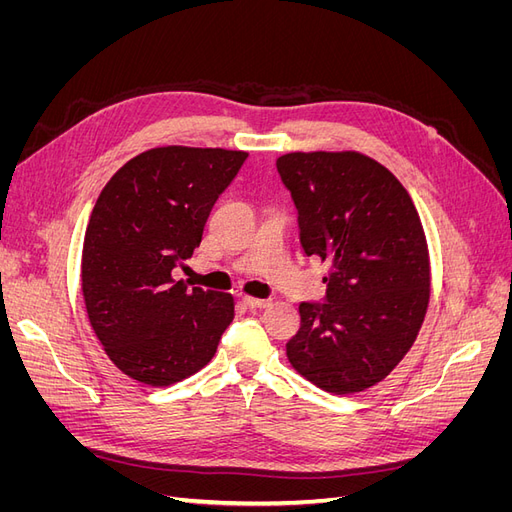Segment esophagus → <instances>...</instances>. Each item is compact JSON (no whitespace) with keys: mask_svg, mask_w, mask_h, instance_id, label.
Listing matches in <instances>:
<instances>
[{"mask_svg":"<svg viewBox=\"0 0 512 512\" xmlns=\"http://www.w3.org/2000/svg\"><path fill=\"white\" fill-rule=\"evenodd\" d=\"M243 303L247 305V307H265V305H269V301L267 299H256V297H243Z\"/></svg>","mask_w":512,"mask_h":512,"instance_id":"1","label":"esophagus"}]
</instances>
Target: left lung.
I'll return each instance as SVG.
<instances>
[{
	"label": "left lung",
	"mask_w": 512,
	"mask_h": 512,
	"mask_svg": "<svg viewBox=\"0 0 512 512\" xmlns=\"http://www.w3.org/2000/svg\"><path fill=\"white\" fill-rule=\"evenodd\" d=\"M307 256L331 265L324 303L299 305L290 365L333 395L384 380L412 348L429 303L421 218L389 168L363 153H286L275 162Z\"/></svg>",
	"instance_id": "1"
}]
</instances>
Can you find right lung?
<instances>
[{
    "label": "right lung",
    "mask_w": 512,
    "mask_h": 512,
    "mask_svg": "<svg viewBox=\"0 0 512 512\" xmlns=\"http://www.w3.org/2000/svg\"><path fill=\"white\" fill-rule=\"evenodd\" d=\"M245 151L158 147L104 185L85 232L81 280L91 327L123 374L168 386L205 367L235 318L232 294L175 282Z\"/></svg>",
    "instance_id": "1"
}]
</instances>
